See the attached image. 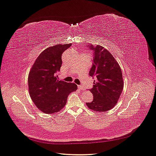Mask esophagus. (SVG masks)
Instances as JSON below:
<instances>
[{
    "mask_svg": "<svg viewBox=\"0 0 156 156\" xmlns=\"http://www.w3.org/2000/svg\"><path fill=\"white\" fill-rule=\"evenodd\" d=\"M78 88L80 90H85V88L83 86L81 85H78Z\"/></svg>",
    "mask_w": 156,
    "mask_h": 156,
    "instance_id": "obj_1",
    "label": "esophagus"
}]
</instances>
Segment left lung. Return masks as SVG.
<instances>
[{
	"mask_svg": "<svg viewBox=\"0 0 156 156\" xmlns=\"http://www.w3.org/2000/svg\"><path fill=\"white\" fill-rule=\"evenodd\" d=\"M87 47L94 52L89 75L95 80L93 88L89 89L93 94V101L86 104L89 109L94 111H107L117 104L122 91V71L116 59L107 49L90 44Z\"/></svg>",
	"mask_w": 156,
	"mask_h": 156,
	"instance_id": "8db88e82",
	"label": "left lung"
}]
</instances>
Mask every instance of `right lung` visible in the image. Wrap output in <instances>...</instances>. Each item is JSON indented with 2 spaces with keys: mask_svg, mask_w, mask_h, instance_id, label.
Returning a JSON list of instances; mask_svg holds the SVG:
<instances>
[{
  "mask_svg": "<svg viewBox=\"0 0 156 156\" xmlns=\"http://www.w3.org/2000/svg\"><path fill=\"white\" fill-rule=\"evenodd\" d=\"M71 44H58L47 48L37 57L30 71L28 88L33 102L40 111L53 114L61 110L70 93L77 85L57 80L62 53Z\"/></svg>",
  "mask_w": 156,
  "mask_h": 156,
  "instance_id": "1",
  "label": "right lung"
}]
</instances>
